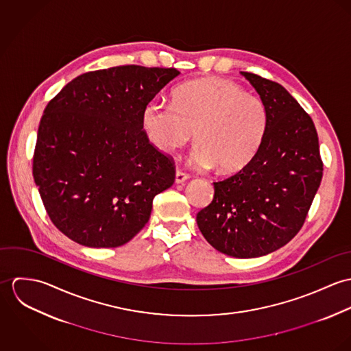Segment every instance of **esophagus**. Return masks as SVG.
Returning a JSON list of instances; mask_svg holds the SVG:
<instances>
[{"label": "esophagus", "instance_id": "obj_1", "mask_svg": "<svg viewBox=\"0 0 351 351\" xmlns=\"http://www.w3.org/2000/svg\"><path fill=\"white\" fill-rule=\"evenodd\" d=\"M188 178H189V174H186V173H184V171H181V170H177V171H176V184H182V182H185Z\"/></svg>", "mask_w": 351, "mask_h": 351}]
</instances>
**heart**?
<instances>
[{"instance_id": "heart-1", "label": "heart", "mask_w": 351, "mask_h": 351, "mask_svg": "<svg viewBox=\"0 0 351 351\" xmlns=\"http://www.w3.org/2000/svg\"><path fill=\"white\" fill-rule=\"evenodd\" d=\"M269 124V110L261 97L246 93L223 78L186 82L173 92L171 104L150 101L142 125L151 145L173 152L195 136L199 145L192 163L234 174L247 167L261 149Z\"/></svg>"}]
</instances>
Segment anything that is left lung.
I'll list each match as a JSON object with an SVG mask.
<instances>
[{"label":"left lung","mask_w":351,"mask_h":351,"mask_svg":"<svg viewBox=\"0 0 351 351\" xmlns=\"http://www.w3.org/2000/svg\"><path fill=\"white\" fill-rule=\"evenodd\" d=\"M265 101L269 124L250 165L213 182L212 202L197 226L216 250L255 258L278 250L300 231L323 177L315 124L277 82L241 71Z\"/></svg>","instance_id":"obj_1"}]
</instances>
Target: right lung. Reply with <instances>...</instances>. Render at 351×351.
I'll return each instance as SVG.
<instances>
[{"mask_svg":"<svg viewBox=\"0 0 351 351\" xmlns=\"http://www.w3.org/2000/svg\"><path fill=\"white\" fill-rule=\"evenodd\" d=\"M176 69L117 66L69 82L45 109L34 180L53 226L88 247H119L149 221L174 162L143 131L142 113Z\"/></svg>","mask_w":351,"mask_h":351,"instance_id":"1","label":"right lung"}]
</instances>
